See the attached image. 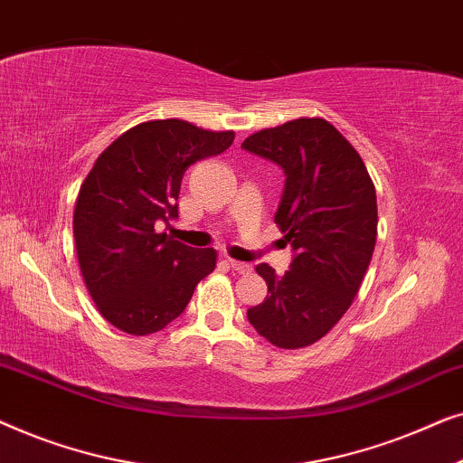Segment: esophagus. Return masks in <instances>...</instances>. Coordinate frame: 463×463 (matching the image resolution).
<instances>
[{"label":"esophagus","mask_w":463,"mask_h":463,"mask_svg":"<svg viewBox=\"0 0 463 463\" xmlns=\"http://www.w3.org/2000/svg\"><path fill=\"white\" fill-rule=\"evenodd\" d=\"M230 265L238 271V274H249V271H252V265L242 263V261H236V259H230Z\"/></svg>","instance_id":"esophagus-1"}]
</instances>
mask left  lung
I'll return each mask as SVG.
<instances>
[{
    "mask_svg": "<svg viewBox=\"0 0 463 463\" xmlns=\"http://www.w3.org/2000/svg\"><path fill=\"white\" fill-rule=\"evenodd\" d=\"M242 147L284 170L274 221L295 252L284 276L257 265L268 297L246 316L282 350L312 345L347 312L369 269L377 240L375 185L358 151L322 118L259 130Z\"/></svg>",
    "mask_w": 463,
    "mask_h": 463,
    "instance_id": "1",
    "label": "left lung"
}]
</instances>
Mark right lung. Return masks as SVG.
Segmentation results:
<instances>
[{
  "label": "right lung",
  "mask_w": 463,
  "mask_h": 463,
  "mask_svg": "<svg viewBox=\"0 0 463 463\" xmlns=\"http://www.w3.org/2000/svg\"><path fill=\"white\" fill-rule=\"evenodd\" d=\"M233 137L151 119L118 137L81 183L73 211L80 269L100 316L119 331H162L217 265V250L176 242L157 225L179 217L185 170L223 154Z\"/></svg>",
  "instance_id": "add662e5"
}]
</instances>
